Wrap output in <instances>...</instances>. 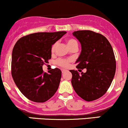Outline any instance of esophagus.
<instances>
[{"mask_svg": "<svg viewBox=\"0 0 128 128\" xmlns=\"http://www.w3.org/2000/svg\"><path fill=\"white\" fill-rule=\"evenodd\" d=\"M66 72V70H64V69H62V74H64V73H65Z\"/></svg>", "mask_w": 128, "mask_h": 128, "instance_id": "1", "label": "esophagus"}]
</instances>
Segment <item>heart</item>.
I'll return each mask as SVG.
<instances>
[{
    "mask_svg": "<svg viewBox=\"0 0 128 128\" xmlns=\"http://www.w3.org/2000/svg\"><path fill=\"white\" fill-rule=\"evenodd\" d=\"M67 46L70 49L74 46H78V42L75 40L74 39H68L66 40ZM56 47V43H55L52 46L51 48V52H54L55 51V49ZM70 62V60H64V59H59L56 61V64L60 66L63 67H67L68 66V63Z\"/></svg>",
    "mask_w": 128,
    "mask_h": 128,
    "instance_id": "b5f03b06",
    "label": "heart"
}]
</instances>
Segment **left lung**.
<instances>
[{"label":"left lung","instance_id":"1","mask_svg":"<svg viewBox=\"0 0 128 128\" xmlns=\"http://www.w3.org/2000/svg\"><path fill=\"white\" fill-rule=\"evenodd\" d=\"M73 36L81 45L76 68L86 71L79 74L76 70H70L72 84L84 100H94L106 92L115 75L116 62L112 46L106 37L92 30H77Z\"/></svg>","mask_w":128,"mask_h":128}]
</instances>
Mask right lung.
Here are the masks:
<instances>
[{
    "mask_svg": "<svg viewBox=\"0 0 128 128\" xmlns=\"http://www.w3.org/2000/svg\"><path fill=\"white\" fill-rule=\"evenodd\" d=\"M66 31L37 32L17 41L12 53L11 73L19 90L26 98L42 103L54 96L59 87L61 71L58 68L44 73L42 66L51 58L52 46Z\"/></svg>",
    "mask_w": 128,
    "mask_h": 128,
    "instance_id": "obj_1",
    "label": "right lung"
}]
</instances>
